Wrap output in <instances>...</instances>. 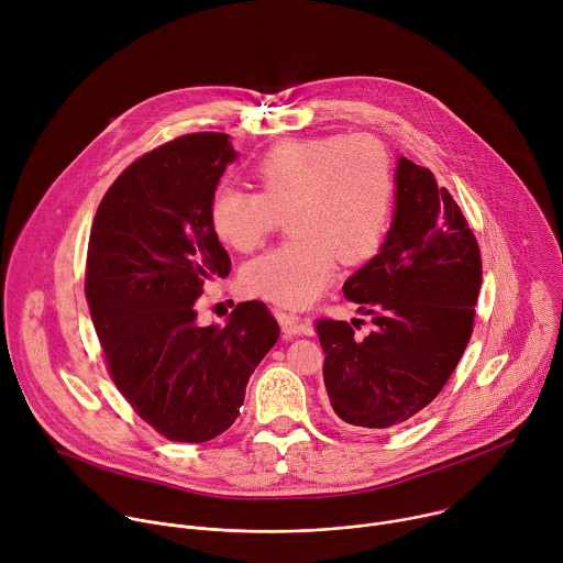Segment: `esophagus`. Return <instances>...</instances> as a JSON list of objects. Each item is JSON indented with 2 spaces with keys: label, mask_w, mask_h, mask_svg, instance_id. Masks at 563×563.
<instances>
[{
  "label": "esophagus",
  "mask_w": 563,
  "mask_h": 563,
  "mask_svg": "<svg viewBox=\"0 0 563 563\" xmlns=\"http://www.w3.org/2000/svg\"><path fill=\"white\" fill-rule=\"evenodd\" d=\"M278 320H280V328H283V332H285L287 336H296V334H311V323H309V318H305V316L280 311Z\"/></svg>",
  "instance_id": "obj_1"
}]
</instances>
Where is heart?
<instances>
[{
	"instance_id": "heart-1",
	"label": "heart",
	"mask_w": 563,
	"mask_h": 563,
	"mask_svg": "<svg viewBox=\"0 0 563 563\" xmlns=\"http://www.w3.org/2000/svg\"><path fill=\"white\" fill-rule=\"evenodd\" d=\"M252 178L258 194L220 187L209 205L213 231L238 252L256 250L287 218L291 235L245 269L252 294L307 305L332 280L336 256L356 265L380 247L394 178L374 137L283 142L258 159Z\"/></svg>"
}]
</instances>
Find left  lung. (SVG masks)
Returning a JSON list of instances; mask_svg holds the SVG:
<instances>
[{
  "label": "left lung",
  "instance_id": "left-lung-1",
  "mask_svg": "<svg viewBox=\"0 0 563 563\" xmlns=\"http://www.w3.org/2000/svg\"><path fill=\"white\" fill-rule=\"evenodd\" d=\"M394 180L385 243L343 285L376 328L358 339L345 320H316L332 408L361 430L400 426L432 404L472 336L481 289L476 238L450 191L408 157Z\"/></svg>",
  "mask_w": 563,
  "mask_h": 563
}]
</instances>
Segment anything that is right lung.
Here are the masks:
<instances>
[{"instance_id": "add662e5", "label": "right lung", "mask_w": 563, "mask_h": 563, "mask_svg": "<svg viewBox=\"0 0 563 563\" xmlns=\"http://www.w3.org/2000/svg\"><path fill=\"white\" fill-rule=\"evenodd\" d=\"M233 159L224 133L157 146L118 176L91 227L85 294L107 369L135 415L169 441L222 434L280 336L261 300L240 302L224 328L196 320L205 280L231 272L209 205Z\"/></svg>"}]
</instances>
